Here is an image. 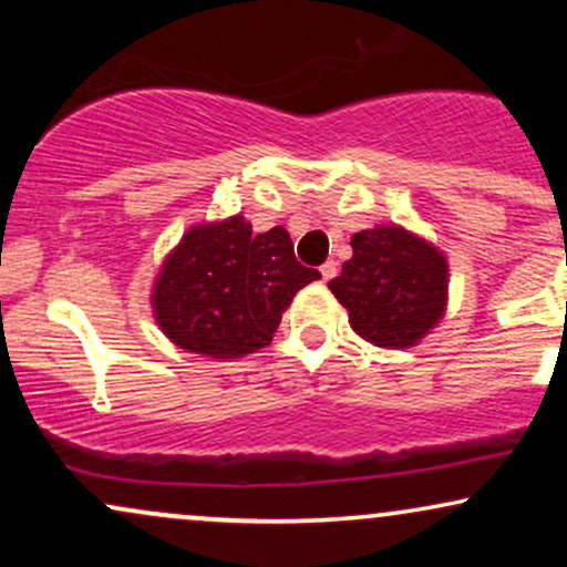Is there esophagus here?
Segmentation results:
<instances>
[{
  "label": "esophagus",
  "instance_id": "1",
  "mask_svg": "<svg viewBox=\"0 0 567 567\" xmlns=\"http://www.w3.org/2000/svg\"><path fill=\"white\" fill-rule=\"evenodd\" d=\"M320 275H322L324 282H328V279H333V277L338 275V264H336V261H324V264L320 266Z\"/></svg>",
  "mask_w": 567,
  "mask_h": 567
}]
</instances>
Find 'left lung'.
Masks as SVG:
<instances>
[{"instance_id":"8db88e82","label":"left lung","mask_w":567,"mask_h":567,"mask_svg":"<svg viewBox=\"0 0 567 567\" xmlns=\"http://www.w3.org/2000/svg\"><path fill=\"white\" fill-rule=\"evenodd\" d=\"M351 250L328 288L349 311L354 333L383 349L413 347L445 311V256L400 226L354 234Z\"/></svg>"}]
</instances>
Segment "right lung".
<instances>
[{
    "label": "right lung",
    "instance_id": "add662e5",
    "mask_svg": "<svg viewBox=\"0 0 567 567\" xmlns=\"http://www.w3.org/2000/svg\"><path fill=\"white\" fill-rule=\"evenodd\" d=\"M315 279L282 226L252 234L234 216L184 234L154 285V315L181 349L234 360L269 347L292 296Z\"/></svg>",
    "mask_w": 567,
    "mask_h": 567
}]
</instances>
